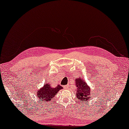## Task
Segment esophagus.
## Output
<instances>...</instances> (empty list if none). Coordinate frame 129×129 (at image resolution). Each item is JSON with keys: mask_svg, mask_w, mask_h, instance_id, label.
I'll use <instances>...</instances> for the list:
<instances>
[{"mask_svg": "<svg viewBox=\"0 0 129 129\" xmlns=\"http://www.w3.org/2000/svg\"><path fill=\"white\" fill-rule=\"evenodd\" d=\"M64 88L65 89H67L68 88V85H66V86H64Z\"/></svg>", "mask_w": 129, "mask_h": 129, "instance_id": "obj_1", "label": "esophagus"}]
</instances>
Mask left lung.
<instances>
[{
	"label": "left lung",
	"mask_w": 129,
	"mask_h": 129,
	"mask_svg": "<svg viewBox=\"0 0 129 129\" xmlns=\"http://www.w3.org/2000/svg\"><path fill=\"white\" fill-rule=\"evenodd\" d=\"M75 82V86H76V92L75 93V96L80 100V102L87 101L91 95V89L90 88V86H88L86 81L80 77L76 78Z\"/></svg>",
	"instance_id": "obj_1"
}]
</instances>
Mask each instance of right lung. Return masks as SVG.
<instances>
[{"label": "right lung", "mask_w": 129, "mask_h": 129, "mask_svg": "<svg viewBox=\"0 0 129 129\" xmlns=\"http://www.w3.org/2000/svg\"><path fill=\"white\" fill-rule=\"evenodd\" d=\"M61 89H63V87L59 84H58L56 87H53L50 84L46 83L41 89L37 90L36 97L39 99V101L47 103L53 99L55 95Z\"/></svg>", "instance_id": "obj_1"}]
</instances>
